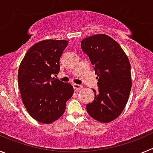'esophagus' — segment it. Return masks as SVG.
I'll use <instances>...</instances> for the list:
<instances>
[{
    "label": "esophagus",
    "instance_id": "obj_1",
    "mask_svg": "<svg viewBox=\"0 0 153 153\" xmlns=\"http://www.w3.org/2000/svg\"><path fill=\"white\" fill-rule=\"evenodd\" d=\"M74 88L76 91H78V90L83 88V85H79V84H74Z\"/></svg>",
    "mask_w": 153,
    "mask_h": 153
}]
</instances>
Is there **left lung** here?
Segmentation results:
<instances>
[{
  "instance_id": "1",
  "label": "left lung",
  "mask_w": 153,
  "mask_h": 153,
  "mask_svg": "<svg viewBox=\"0 0 153 153\" xmlns=\"http://www.w3.org/2000/svg\"><path fill=\"white\" fill-rule=\"evenodd\" d=\"M81 48L90 58L97 74L99 91L86 105L92 118L100 123L116 120L123 111L132 87L129 60L120 44L103 33L86 37Z\"/></svg>"
}]
</instances>
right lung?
I'll return each mask as SVG.
<instances>
[{"mask_svg":"<svg viewBox=\"0 0 153 153\" xmlns=\"http://www.w3.org/2000/svg\"><path fill=\"white\" fill-rule=\"evenodd\" d=\"M67 44L66 40H41L28 50L19 67L22 102L30 116L41 123L60 118L74 94L70 83L52 77L60 71V58Z\"/></svg>","mask_w":153,"mask_h":153,"instance_id":"add662e5","label":"right lung"}]
</instances>
